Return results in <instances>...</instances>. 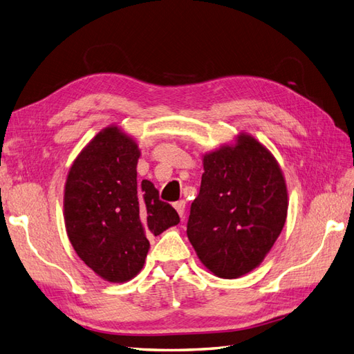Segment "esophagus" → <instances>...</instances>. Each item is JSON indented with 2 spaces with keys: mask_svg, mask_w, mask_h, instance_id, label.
Instances as JSON below:
<instances>
[{
  "mask_svg": "<svg viewBox=\"0 0 354 354\" xmlns=\"http://www.w3.org/2000/svg\"><path fill=\"white\" fill-rule=\"evenodd\" d=\"M174 206H175V209H176V212H178V215L180 216V218H184V215H185V202L184 201H179Z\"/></svg>",
  "mask_w": 354,
  "mask_h": 354,
  "instance_id": "34e87169",
  "label": "esophagus"
}]
</instances>
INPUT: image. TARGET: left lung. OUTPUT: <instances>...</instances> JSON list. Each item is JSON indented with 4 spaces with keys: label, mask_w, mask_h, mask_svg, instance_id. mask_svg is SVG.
<instances>
[{
    "label": "left lung",
    "mask_w": 354,
    "mask_h": 354,
    "mask_svg": "<svg viewBox=\"0 0 354 354\" xmlns=\"http://www.w3.org/2000/svg\"><path fill=\"white\" fill-rule=\"evenodd\" d=\"M201 193L192 203L187 236L214 275L234 279L265 260L284 227L287 185L263 143L239 133L202 156Z\"/></svg>",
    "instance_id": "left-lung-1"
}]
</instances>
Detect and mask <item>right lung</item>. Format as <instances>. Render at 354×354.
Segmentation results:
<instances>
[{
	"label": "right lung",
	"mask_w": 354,
	"mask_h": 354,
	"mask_svg": "<svg viewBox=\"0 0 354 354\" xmlns=\"http://www.w3.org/2000/svg\"><path fill=\"white\" fill-rule=\"evenodd\" d=\"M140 149L133 136L112 124L79 152L64 187V223L76 254L109 283L139 274L149 236L179 223L148 179L138 180Z\"/></svg>",
	"instance_id": "right-lung-1"
}]
</instances>
